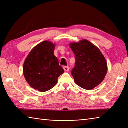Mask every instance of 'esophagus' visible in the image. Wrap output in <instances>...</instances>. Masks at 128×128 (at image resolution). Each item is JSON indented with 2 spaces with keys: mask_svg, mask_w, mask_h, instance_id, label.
<instances>
[{
  "mask_svg": "<svg viewBox=\"0 0 128 128\" xmlns=\"http://www.w3.org/2000/svg\"><path fill=\"white\" fill-rule=\"evenodd\" d=\"M63 69L64 70L65 72H68L69 70V67L68 66H64Z\"/></svg>",
  "mask_w": 128,
  "mask_h": 128,
  "instance_id": "34e87169",
  "label": "esophagus"
}]
</instances>
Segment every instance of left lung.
Returning a JSON list of instances; mask_svg holds the SVG:
<instances>
[{"label":"left lung","instance_id":"obj_1","mask_svg":"<svg viewBox=\"0 0 128 128\" xmlns=\"http://www.w3.org/2000/svg\"><path fill=\"white\" fill-rule=\"evenodd\" d=\"M75 54V64L72 71L75 83L84 89H93L104 79L107 64L102 53L88 40L69 44Z\"/></svg>","mask_w":128,"mask_h":128}]
</instances>
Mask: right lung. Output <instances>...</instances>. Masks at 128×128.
Wrapping results in <instances>:
<instances>
[{"instance_id":"1","label":"right lung","mask_w":128,"mask_h":128,"mask_svg":"<svg viewBox=\"0 0 128 128\" xmlns=\"http://www.w3.org/2000/svg\"><path fill=\"white\" fill-rule=\"evenodd\" d=\"M54 48L53 43L44 40L32 49L24 62V77L31 87L40 92L53 88L64 72L54 55Z\"/></svg>"}]
</instances>
